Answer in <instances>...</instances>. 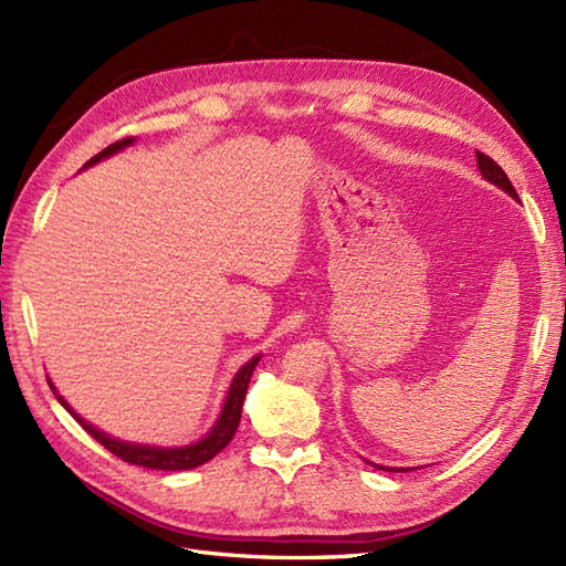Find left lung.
I'll list each match as a JSON object with an SVG mask.
<instances>
[{
    "label": "left lung",
    "instance_id": "obj_1",
    "mask_svg": "<svg viewBox=\"0 0 566 566\" xmlns=\"http://www.w3.org/2000/svg\"><path fill=\"white\" fill-rule=\"evenodd\" d=\"M476 167H479V172H482V177L489 181V184H493V186H499L501 191H505L512 200H520V196H517V191H515V186L510 184V179H507V175L503 172V169L495 165L489 156H484V153H479L476 150ZM366 462H370V460H366ZM373 468H378V470H387V472H406L408 468H387V465H378V462H370Z\"/></svg>",
    "mask_w": 566,
    "mask_h": 566
}]
</instances>
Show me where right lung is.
Masks as SVG:
<instances>
[{"label":"right lung","mask_w":566,"mask_h":566,"mask_svg":"<svg viewBox=\"0 0 566 566\" xmlns=\"http://www.w3.org/2000/svg\"><path fill=\"white\" fill-rule=\"evenodd\" d=\"M134 136L132 139H123L117 142L108 148H104L98 153V156H94L87 165H84L82 169L87 167H94L96 163L106 160L111 156H115V153L125 150L129 146H134ZM80 169V172H82ZM262 354H254L250 361H245L241 368H238V373L233 375V380L227 389V397H224V403H221V410L217 420L212 422V427L208 430V434H202L198 441H191V443H184V447H150V443H134V441H125V439H117V437H111L108 432L98 430L96 424L84 420L77 410L67 403L59 389L54 387V382H51V378H46L51 391L56 394L59 403L71 413L84 430H87L101 447H106L111 453H115L117 458H123L125 462H132V465H139V468H148V470H167V472H177V470H193L198 465H205V462L212 460L221 449L229 447V441L233 439L235 430H238V422H241V413H243V403H245V394H248V385H250V378L254 373V366L260 364Z\"/></svg>","instance_id":"obj_1"}]
</instances>
